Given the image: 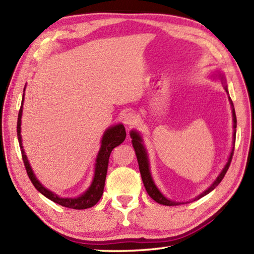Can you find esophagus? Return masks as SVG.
<instances>
[{
	"mask_svg": "<svg viewBox=\"0 0 254 254\" xmlns=\"http://www.w3.org/2000/svg\"><path fill=\"white\" fill-rule=\"evenodd\" d=\"M135 122H136V119H135V116H134L133 113H127V115H124L123 123L126 124L127 127H131L134 126V124H135Z\"/></svg>",
	"mask_w": 254,
	"mask_h": 254,
	"instance_id": "obj_1",
	"label": "esophagus"
}]
</instances>
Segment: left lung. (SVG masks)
Returning a JSON list of instances; mask_svg holds the SVG:
<instances>
[{"label":"left lung","instance_id":"left-lung-1","mask_svg":"<svg viewBox=\"0 0 254 254\" xmlns=\"http://www.w3.org/2000/svg\"><path fill=\"white\" fill-rule=\"evenodd\" d=\"M219 77L220 79H224V75L223 74H219ZM225 89L226 91L228 93V89H227V86H225ZM229 101H230V105L231 108H233V121H234V146H233V150H231V153L229 155V158L227 164L224 167V169L220 172V175L217 177V179L213 182V185L210 186L207 190H205L203 193L199 194V195L194 198V201L195 199H198L203 197L204 195H206L209 192H212L215 188H216L220 181L224 179V177L226 175V172H227L230 163H231V159H233V156H234V149H235V141H236V127H237V118H236V112H235V108H234V104H233V100L229 97ZM130 135L132 137V144H133V147L134 150H135V154H136V158L138 161V167H139V172H141V176H142V180L144 183V187L146 189V191L148 193V195L152 197L154 201H156L159 204H163V205H167V206H175V205H180L182 203L180 202H175V201H170L167 197H165L161 192L158 190L157 187L155 186V183L153 181V178L152 175H150V171H149V164H148V158H147V153H146V149H145L144 145L142 144V137L136 131H131Z\"/></svg>","mask_w":254,"mask_h":254}]
</instances>
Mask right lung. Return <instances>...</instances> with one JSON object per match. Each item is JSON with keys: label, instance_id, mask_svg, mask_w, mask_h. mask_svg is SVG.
<instances>
[{"label": "right lung", "instance_id": "right-lung-1", "mask_svg": "<svg viewBox=\"0 0 254 254\" xmlns=\"http://www.w3.org/2000/svg\"><path fill=\"white\" fill-rule=\"evenodd\" d=\"M23 101H24V96H23ZM21 108L23 107H20L19 112H18V119H17V137L19 142V147L21 150V157H23L27 175H28L32 185H34V187L41 194H44L46 197L51 199V201H53L59 205H62L64 207H68L73 209H85V208L93 207L94 205H96L97 202L99 201L100 197L102 196V193H104L105 181H106V176H107V170H108V163H109V157L112 149L119 146V145L126 139L127 132H126V128L123 127V124H118V126L109 127L105 132L104 136H102L101 147L96 159L94 180L91 182L88 190L86 191L83 195H80L78 197L64 198V197L58 196L57 194L46 189L39 181L37 180L35 174L32 172L31 167L28 163V159H27L23 149V145H21L20 119H21V113H23V109H21Z\"/></svg>", "mask_w": 254, "mask_h": 254}]
</instances>
